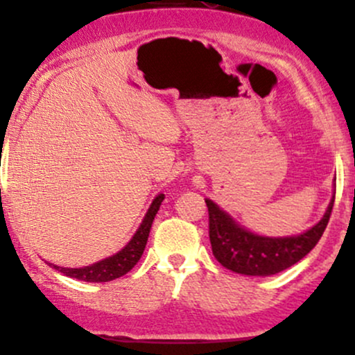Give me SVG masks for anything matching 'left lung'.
<instances>
[{
  "mask_svg": "<svg viewBox=\"0 0 355 355\" xmlns=\"http://www.w3.org/2000/svg\"><path fill=\"white\" fill-rule=\"evenodd\" d=\"M334 193L318 224L290 237H266L249 232L232 220L219 205L205 198L209 209V237L212 252L227 270L248 276H271L293 266L317 246L334 209Z\"/></svg>",
  "mask_w": 355,
  "mask_h": 355,
  "instance_id": "obj_1",
  "label": "left lung"
}]
</instances>
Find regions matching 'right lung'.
<instances>
[{"label": "right lung", "mask_w": 355, "mask_h": 355, "mask_svg": "<svg viewBox=\"0 0 355 355\" xmlns=\"http://www.w3.org/2000/svg\"><path fill=\"white\" fill-rule=\"evenodd\" d=\"M165 196L159 193L158 197H155L153 204L148 209L145 219H143L141 225L138 227L133 239L126 244L119 252L112 254L111 258H106L99 263L91 264V266L84 268H60L53 264L57 271L64 272L69 278L80 279V282H89V283H103V282H112V279L119 278V276L126 275L128 271H131L135 268V264L138 263L141 258L143 251H145L148 236H150L151 224H153L155 216H157L159 205H162Z\"/></svg>", "instance_id": "add662e5"}]
</instances>
